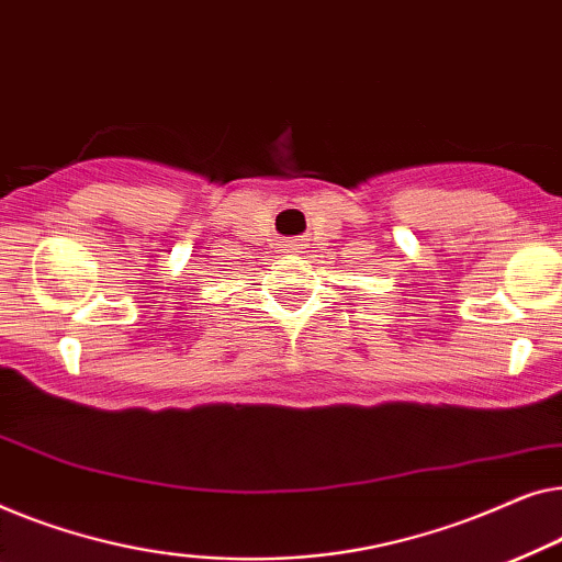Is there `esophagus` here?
<instances>
[{"label": "esophagus", "instance_id": "obj_1", "mask_svg": "<svg viewBox=\"0 0 562 562\" xmlns=\"http://www.w3.org/2000/svg\"><path fill=\"white\" fill-rule=\"evenodd\" d=\"M292 249H297V247H292Z\"/></svg>", "mask_w": 562, "mask_h": 562}]
</instances>
